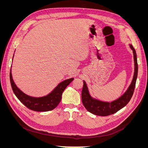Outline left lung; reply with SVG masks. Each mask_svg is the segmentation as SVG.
<instances>
[{"mask_svg":"<svg viewBox=\"0 0 148 148\" xmlns=\"http://www.w3.org/2000/svg\"><path fill=\"white\" fill-rule=\"evenodd\" d=\"M130 46L133 53L135 71H134L133 78L130 85L129 86L126 92L122 96H120L119 99L111 102H103L95 99L91 96L88 91L86 83L83 81V87L82 92V102L85 108L90 113L96 115L102 116V117L114 114L121 109H122L130 101L133 95L134 90H135L138 68L136 51L131 44H130Z\"/></svg>","mask_w":148,"mask_h":148,"instance_id":"left-lung-1","label":"left lung"}]
</instances>
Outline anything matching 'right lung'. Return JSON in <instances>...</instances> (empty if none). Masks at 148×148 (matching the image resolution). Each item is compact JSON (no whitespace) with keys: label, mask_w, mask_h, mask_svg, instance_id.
<instances>
[{"label":"right lung","mask_w":148,"mask_h":148,"mask_svg":"<svg viewBox=\"0 0 148 148\" xmlns=\"http://www.w3.org/2000/svg\"><path fill=\"white\" fill-rule=\"evenodd\" d=\"M10 79L12 90L15 95L26 107L36 112H47L54 109L59 104L62 99V93L74 78H71L64 80L58 84L51 93L40 97H31L22 92L13 82L11 70Z\"/></svg>","instance_id":"right-lung-1"}]
</instances>
